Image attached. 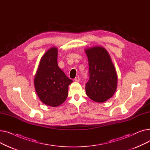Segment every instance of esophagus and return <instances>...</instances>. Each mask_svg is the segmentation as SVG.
<instances>
[{"label": "esophagus", "mask_w": 150, "mask_h": 150, "mask_svg": "<svg viewBox=\"0 0 150 150\" xmlns=\"http://www.w3.org/2000/svg\"><path fill=\"white\" fill-rule=\"evenodd\" d=\"M74 80L76 82H79L80 81V78L79 76H76L74 79Z\"/></svg>", "instance_id": "34e87169"}]
</instances>
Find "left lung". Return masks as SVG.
I'll list each match as a JSON object with an SVG mask.
<instances>
[{"instance_id":"1","label":"left lung","mask_w":150,"mask_h":150,"mask_svg":"<svg viewBox=\"0 0 150 150\" xmlns=\"http://www.w3.org/2000/svg\"><path fill=\"white\" fill-rule=\"evenodd\" d=\"M89 61V80L86 92L93 101L103 103L114 94L117 86L115 67L108 51L101 46L86 49Z\"/></svg>"}]
</instances>
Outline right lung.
Returning a JSON list of instances; mask_svg holds the SVG:
<instances>
[{
	"mask_svg": "<svg viewBox=\"0 0 150 150\" xmlns=\"http://www.w3.org/2000/svg\"><path fill=\"white\" fill-rule=\"evenodd\" d=\"M58 49L53 47L42 57L36 73L34 84L38 96L43 103L57 107L68 96L69 85L72 80L58 67Z\"/></svg>",
	"mask_w": 150,
	"mask_h": 150,
	"instance_id": "right-lung-1",
	"label": "right lung"
}]
</instances>
